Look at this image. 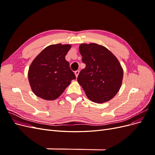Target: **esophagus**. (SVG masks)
I'll return each instance as SVG.
<instances>
[{
  "instance_id": "esophagus-1",
  "label": "esophagus",
  "mask_w": 155,
  "mask_h": 155,
  "mask_svg": "<svg viewBox=\"0 0 155 155\" xmlns=\"http://www.w3.org/2000/svg\"><path fill=\"white\" fill-rule=\"evenodd\" d=\"M79 73V70H76V71H75L74 74H75V75H76V78H78Z\"/></svg>"
}]
</instances>
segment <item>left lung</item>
I'll list each match as a JSON object with an SVG mask.
<instances>
[{
	"mask_svg": "<svg viewBox=\"0 0 155 155\" xmlns=\"http://www.w3.org/2000/svg\"><path fill=\"white\" fill-rule=\"evenodd\" d=\"M79 52L86 67L78 75V83L92 101H109L122 83L124 72L118 60L107 48L95 43L80 45Z\"/></svg>",
	"mask_w": 155,
	"mask_h": 155,
	"instance_id": "8db88e82",
	"label": "left lung"
}]
</instances>
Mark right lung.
Returning a JSON list of instances; mask_svg holds the SVG:
<instances>
[{"label":"right lung","mask_w":155,"mask_h":155,"mask_svg":"<svg viewBox=\"0 0 155 155\" xmlns=\"http://www.w3.org/2000/svg\"><path fill=\"white\" fill-rule=\"evenodd\" d=\"M70 45H52L45 48L33 61L28 71L32 91L46 100L59 97L76 76L65 59Z\"/></svg>","instance_id":"1"}]
</instances>
